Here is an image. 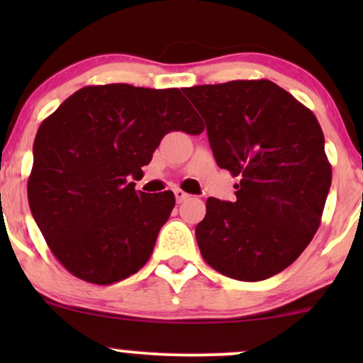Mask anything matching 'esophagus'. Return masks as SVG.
<instances>
[{"label":"esophagus","mask_w":363,"mask_h":363,"mask_svg":"<svg viewBox=\"0 0 363 363\" xmlns=\"http://www.w3.org/2000/svg\"><path fill=\"white\" fill-rule=\"evenodd\" d=\"M174 194H176V199H177V203H181V201H184V199L187 198V193H184V191L182 189H174Z\"/></svg>","instance_id":"1"}]
</instances>
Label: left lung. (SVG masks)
I'll return each mask as SVG.
<instances>
[{
  "instance_id": "1",
  "label": "left lung",
  "mask_w": 363,
  "mask_h": 363,
  "mask_svg": "<svg viewBox=\"0 0 363 363\" xmlns=\"http://www.w3.org/2000/svg\"><path fill=\"white\" fill-rule=\"evenodd\" d=\"M206 123L220 169L240 182L237 199H206L196 227L201 256L240 281H261L297 259L318 232L331 164L318 119L269 80L182 90Z\"/></svg>"
}]
</instances>
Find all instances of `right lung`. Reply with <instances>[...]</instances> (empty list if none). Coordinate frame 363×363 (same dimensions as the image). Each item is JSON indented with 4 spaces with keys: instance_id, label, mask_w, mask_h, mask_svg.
<instances>
[{
    "instance_id": "1",
    "label": "right lung",
    "mask_w": 363,
    "mask_h": 363,
    "mask_svg": "<svg viewBox=\"0 0 363 363\" xmlns=\"http://www.w3.org/2000/svg\"><path fill=\"white\" fill-rule=\"evenodd\" d=\"M170 131H203L181 90L128 83L83 86L43 121L28 205L73 277L111 285L147 264L176 198L172 191H136L131 179L143 176Z\"/></svg>"
}]
</instances>
